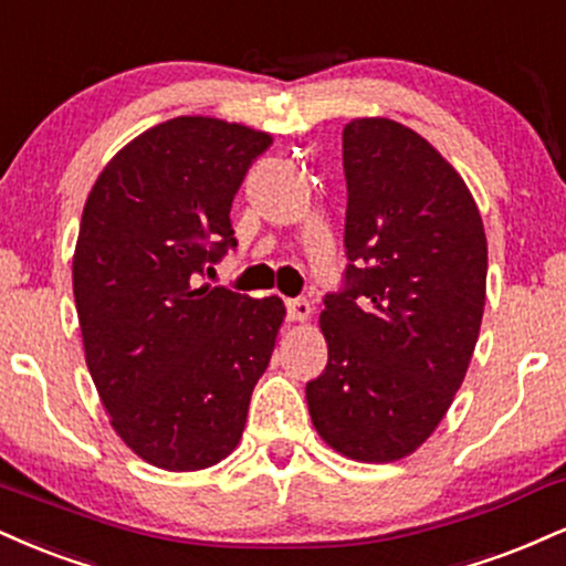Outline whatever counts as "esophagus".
<instances>
[{
  "label": "esophagus",
  "instance_id": "1",
  "mask_svg": "<svg viewBox=\"0 0 566 566\" xmlns=\"http://www.w3.org/2000/svg\"><path fill=\"white\" fill-rule=\"evenodd\" d=\"M311 316V303L305 301V297H295V301H287V318L290 322H308Z\"/></svg>",
  "mask_w": 566,
  "mask_h": 566
}]
</instances>
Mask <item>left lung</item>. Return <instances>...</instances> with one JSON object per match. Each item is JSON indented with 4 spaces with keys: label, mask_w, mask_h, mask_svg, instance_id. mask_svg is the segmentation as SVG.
<instances>
[{
    "label": "left lung",
    "mask_w": 566,
    "mask_h": 566,
    "mask_svg": "<svg viewBox=\"0 0 566 566\" xmlns=\"http://www.w3.org/2000/svg\"><path fill=\"white\" fill-rule=\"evenodd\" d=\"M345 287L326 295L329 360L305 385L326 446L406 459L464 382L485 311L488 240L472 192L424 136L390 118L343 132Z\"/></svg>",
    "instance_id": "8db88e82"
}]
</instances>
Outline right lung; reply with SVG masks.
Instances as JSON below:
<instances>
[{"label":"right lung","mask_w":566,"mask_h":566,"mask_svg":"<svg viewBox=\"0 0 566 566\" xmlns=\"http://www.w3.org/2000/svg\"><path fill=\"white\" fill-rule=\"evenodd\" d=\"M265 132L179 115L102 168L86 197L73 295L113 430L147 464L197 472L242 438L284 303L200 284L237 248L231 200Z\"/></svg>","instance_id":"add662e5"}]
</instances>
